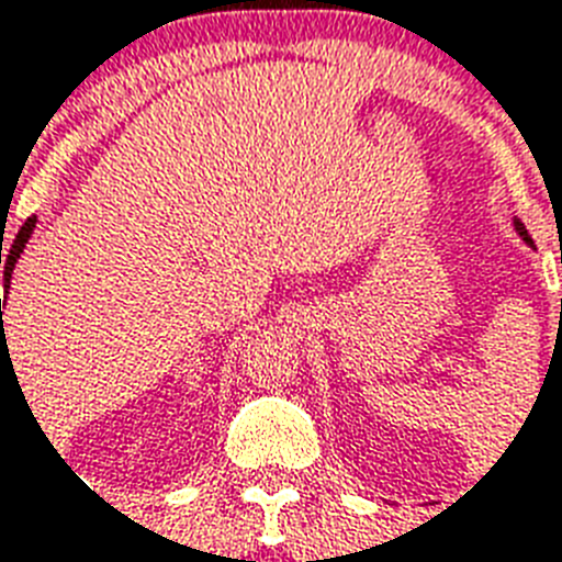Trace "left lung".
<instances>
[{
    "label": "left lung",
    "instance_id": "1",
    "mask_svg": "<svg viewBox=\"0 0 562 562\" xmlns=\"http://www.w3.org/2000/svg\"><path fill=\"white\" fill-rule=\"evenodd\" d=\"M514 229H516V236L522 238L525 245L531 247V250H537V247H533V238L528 236V229H525V224H522V221H519V218H514Z\"/></svg>",
    "mask_w": 562,
    "mask_h": 562
}]
</instances>
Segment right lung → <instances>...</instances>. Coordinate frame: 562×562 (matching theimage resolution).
Listing matches in <instances>:
<instances>
[{"instance_id": "obj_1", "label": "right lung", "mask_w": 562, "mask_h": 562, "mask_svg": "<svg viewBox=\"0 0 562 562\" xmlns=\"http://www.w3.org/2000/svg\"><path fill=\"white\" fill-rule=\"evenodd\" d=\"M34 227H37V215H31V218L25 221V224H22L20 233H16V238H13L11 247H8L4 254H2V247H0V265H4V268H2L4 294L0 297V321H2L4 303H8V289H11V273H13V268H16V259H20L22 250H25V245H29V238H31V233H34ZM4 344H8V341H4V338H2V352H4Z\"/></svg>"}]
</instances>
